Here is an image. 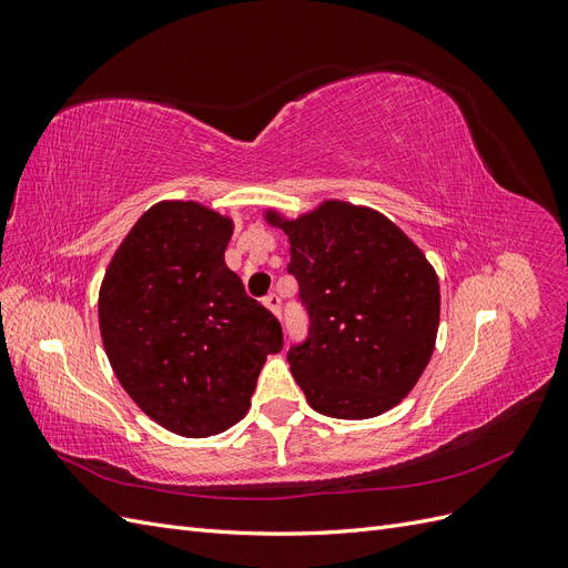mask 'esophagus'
I'll return each instance as SVG.
<instances>
[{"label": "esophagus", "mask_w": 568, "mask_h": 568, "mask_svg": "<svg viewBox=\"0 0 568 568\" xmlns=\"http://www.w3.org/2000/svg\"><path fill=\"white\" fill-rule=\"evenodd\" d=\"M263 305L267 307V311H270L274 317H280L282 301H280V296H277V294H270V296H265V298H263Z\"/></svg>", "instance_id": "34e87169"}]
</instances>
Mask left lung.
Masks as SVG:
<instances>
[{"instance_id": "8db88e82", "label": "left lung", "mask_w": 568, "mask_h": 568, "mask_svg": "<svg viewBox=\"0 0 568 568\" xmlns=\"http://www.w3.org/2000/svg\"><path fill=\"white\" fill-rule=\"evenodd\" d=\"M263 217L288 239L311 336L288 351L320 415L372 419L415 388L436 348L440 286L424 251L384 213L341 199Z\"/></svg>"}]
</instances>
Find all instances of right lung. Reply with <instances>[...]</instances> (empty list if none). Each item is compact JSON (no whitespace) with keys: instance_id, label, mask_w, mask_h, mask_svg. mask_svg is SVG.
Returning <instances> with one entry per match:
<instances>
[{"instance_id":"right-lung-1","label":"right lung","mask_w":568,"mask_h":568,"mask_svg":"<svg viewBox=\"0 0 568 568\" xmlns=\"http://www.w3.org/2000/svg\"><path fill=\"white\" fill-rule=\"evenodd\" d=\"M234 220L165 199L134 222L99 286V332L120 386L168 432L209 438L242 419L282 326L227 267Z\"/></svg>"}]
</instances>
